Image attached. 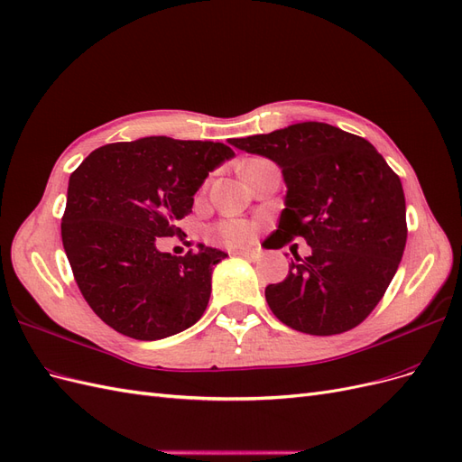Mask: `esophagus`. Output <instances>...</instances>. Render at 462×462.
<instances>
[{
    "mask_svg": "<svg viewBox=\"0 0 462 462\" xmlns=\"http://www.w3.org/2000/svg\"><path fill=\"white\" fill-rule=\"evenodd\" d=\"M231 254H236V256H243L246 260H258L260 258V248H239V250H233Z\"/></svg>",
    "mask_w": 462,
    "mask_h": 462,
    "instance_id": "obj_1",
    "label": "esophagus"
}]
</instances>
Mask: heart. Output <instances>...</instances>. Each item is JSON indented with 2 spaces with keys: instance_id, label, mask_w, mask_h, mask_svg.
Here are the masks:
<instances>
[{
  "instance_id": "1",
  "label": "heart",
  "mask_w": 462,
  "mask_h": 462,
  "mask_svg": "<svg viewBox=\"0 0 462 462\" xmlns=\"http://www.w3.org/2000/svg\"><path fill=\"white\" fill-rule=\"evenodd\" d=\"M212 235L221 243L236 246L250 241V236H253V226L243 219H223L212 229Z\"/></svg>"
}]
</instances>
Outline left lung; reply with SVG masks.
I'll use <instances>...</instances> for the list:
<instances>
[{
    "instance_id": "obj_1",
    "label": "left lung",
    "mask_w": 462,
    "mask_h": 462,
    "mask_svg": "<svg viewBox=\"0 0 462 462\" xmlns=\"http://www.w3.org/2000/svg\"><path fill=\"white\" fill-rule=\"evenodd\" d=\"M270 158L287 185L285 209L268 248L304 239L265 300L285 326L309 335L356 328L382 300L407 245V206L399 175L366 138L306 121L270 134L233 138Z\"/></svg>"
}]
</instances>
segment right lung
<instances>
[{
  "instance_id": "obj_1",
  "label": "right lung",
  "mask_w": 462,
  "mask_h": 462,
  "mask_svg": "<svg viewBox=\"0 0 462 462\" xmlns=\"http://www.w3.org/2000/svg\"><path fill=\"white\" fill-rule=\"evenodd\" d=\"M235 152L209 141L146 136L94 150L69 177L61 239L75 282L96 316L138 341L170 337L197 324L226 253H160L179 235L194 194Z\"/></svg>"
}]
</instances>
